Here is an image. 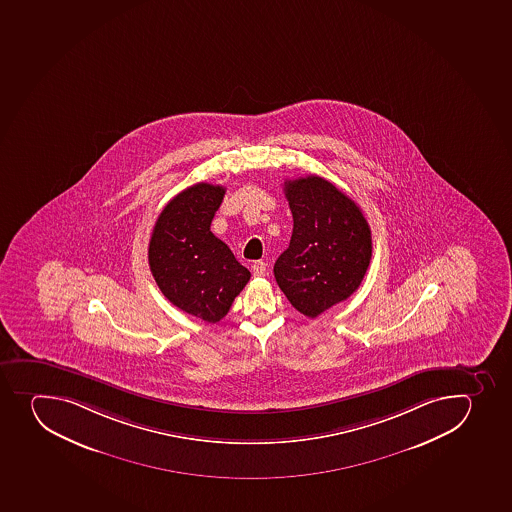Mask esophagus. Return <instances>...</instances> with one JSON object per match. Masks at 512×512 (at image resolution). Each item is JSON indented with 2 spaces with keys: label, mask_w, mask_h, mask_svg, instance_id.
Wrapping results in <instances>:
<instances>
[{
  "label": "esophagus",
  "mask_w": 512,
  "mask_h": 512,
  "mask_svg": "<svg viewBox=\"0 0 512 512\" xmlns=\"http://www.w3.org/2000/svg\"><path fill=\"white\" fill-rule=\"evenodd\" d=\"M252 272H254V277H265V273H267V263L255 262L254 265H252Z\"/></svg>",
  "instance_id": "esophagus-1"
}]
</instances>
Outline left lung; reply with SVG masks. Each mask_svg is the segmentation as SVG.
I'll use <instances>...</instances> for the list:
<instances>
[{
	"mask_svg": "<svg viewBox=\"0 0 512 512\" xmlns=\"http://www.w3.org/2000/svg\"><path fill=\"white\" fill-rule=\"evenodd\" d=\"M292 239L273 273L288 302L305 317L356 292L371 260V230L360 207L318 176L285 182Z\"/></svg>",
	"mask_w": 512,
	"mask_h": 512,
	"instance_id": "8db88e82",
	"label": "left lung"
}]
</instances>
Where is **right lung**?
Masks as SVG:
<instances>
[{
  "instance_id": "right-lung-1",
  "label": "right lung",
  "mask_w": 512,
  "mask_h": 512,
  "mask_svg": "<svg viewBox=\"0 0 512 512\" xmlns=\"http://www.w3.org/2000/svg\"><path fill=\"white\" fill-rule=\"evenodd\" d=\"M225 189L190 185L157 217L149 242V267L164 297L182 312L207 323L229 313L250 280L232 250L210 232Z\"/></svg>"
}]
</instances>
